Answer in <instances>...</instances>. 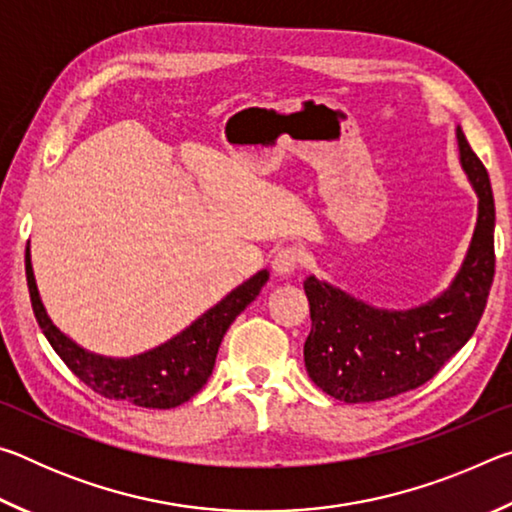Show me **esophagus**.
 <instances>
[{
	"mask_svg": "<svg viewBox=\"0 0 512 512\" xmlns=\"http://www.w3.org/2000/svg\"><path fill=\"white\" fill-rule=\"evenodd\" d=\"M305 262V253L298 246H284L273 257V271L277 275H291Z\"/></svg>",
	"mask_w": 512,
	"mask_h": 512,
	"instance_id": "1",
	"label": "esophagus"
}]
</instances>
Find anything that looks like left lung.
Returning <instances> with one entry per match:
<instances>
[{"instance_id":"8db88e82","label":"left lung","mask_w":512,"mask_h":512,"mask_svg":"<svg viewBox=\"0 0 512 512\" xmlns=\"http://www.w3.org/2000/svg\"><path fill=\"white\" fill-rule=\"evenodd\" d=\"M461 164L479 194L467 257L443 296L409 311H386L341 289L305 280L311 332L305 366L320 391L359 404L388 400L429 381L470 341L495 280V198L488 171L456 128Z\"/></svg>"}]
</instances>
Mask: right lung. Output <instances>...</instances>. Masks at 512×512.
<instances>
[{
	"label": "right lung",
	"instance_id": "add662e5",
	"mask_svg": "<svg viewBox=\"0 0 512 512\" xmlns=\"http://www.w3.org/2000/svg\"><path fill=\"white\" fill-rule=\"evenodd\" d=\"M24 266L33 314L65 366L106 400L131 402L144 409H173L201 391L212 375L223 334L228 332L232 320L259 296L268 280V271H259L160 348L137 354L133 359H108L79 348L51 323L33 277L29 246Z\"/></svg>",
	"mask_w": 512,
	"mask_h": 512
}]
</instances>
